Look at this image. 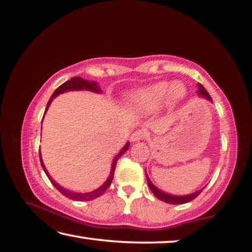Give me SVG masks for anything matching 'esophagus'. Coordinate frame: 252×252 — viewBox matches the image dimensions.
Returning a JSON list of instances; mask_svg holds the SVG:
<instances>
[{
	"mask_svg": "<svg viewBox=\"0 0 252 252\" xmlns=\"http://www.w3.org/2000/svg\"><path fill=\"white\" fill-rule=\"evenodd\" d=\"M147 132L143 129H137L135 130V132L130 135V141L132 142H138V141H142L144 140L145 137H147Z\"/></svg>",
	"mask_w": 252,
	"mask_h": 252,
	"instance_id": "esophagus-1",
	"label": "esophagus"
}]
</instances>
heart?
Masks as SVG:
<instances>
[{
    "label": "heart",
    "mask_w": 252,
    "mask_h": 252,
    "mask_svg": "<svg viewBox=\"0 0 252 252\" xmlns=\"http://www.w3.org/2000/svg\"><path fill=\"white\" fill-rule=\"evenodd\" d=\"M188 94L185 84L181 81H160L132 94L130 103L142 112H152L161 107L163 102L170 108L177 107Z\"/></svg>",
    "instance_id": "obj_1"
}]
</instances>
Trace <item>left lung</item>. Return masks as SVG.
<instances>
[{
	"label": "left lung",
	"instance_id": "1",
	"mask_svg": "<svg viewBox=\"0 0 252 252\" xmlns=\"http://www.w3.org/2000/svg\"><path fill=\"white\" fill-rule=\"evenodd\" d=\"M196 93H198V95L200 97H203V99H206L208 101L213 102V99H211L209 93L207 92V90L203 87L201 84H198V91H196ZM145 175H147V180H148V185L150 189L152 191L153 194H155L157 198L159 200H161L163 202H167V203H170V205H183V203H187L192 201L193 199H195L196 196H198L200 193L203 189H198V191L193 192V193H189V194H185V195H174V194H169V193H166L161 191V189H159L158 188L156 187L155 184L152 183L150 178H149L148 174H147V170H145Z\"/></svg>",
	"mask_w": 252,
	"mask_h": 252
}]
</instances>
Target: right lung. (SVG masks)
I'll list each match as a JSON object with an SVG mask.
<instances>
[{
  "mask_svg": "<svg viewBox=\"0 0 252 252\" xmlns=\"http://www.w3.org/2000/svg\"><path fill=\"white\" fill-rule=\"evenodd\" d=\"M71 91H90V92L97 93V94H101L102 93V90L100 89L99 84H97L96 82L87 81V79H84L82 77H74V78L69 79V81H67L65 83H63V85H60L56 91H54L53 94H52V96L50 97L49 102H47V105H46V109H45V114H46L47 109H49V107L51 105V103H52V101L56 99L58 95H60V94L65 93V92H71ZM43 118H44V117H43ZM128 148H129V142H127V143L123 147L122 150H120L117 153V155H116L114 160H112L110 174H109L107 181H105L104 183L102 184L100 188L93 189V191H91V192H85V193H79V192L70 191V189H64V188L61 187V185L58 184L57 182L54 181L52 177H51V175L49 174V171H47L46 167L44 165V162H43L41 152H39V160H41L42 168H43V170L45 171L46 176L49 177V180L51 181V183L53 184V187L56 188L58 191L61 193V194H63L64 196H67V198L71 199V200H75V201H90V200L99 198V196L103 194V193L108 189V188L110 187V184H111V182H112V178H114L115 168H116V165H117L118 159L124 155V153H125L127 150H128Z\"/></svg>",
  "mask_w": 252,
  "mask_h": 252,
  "instance_id": "right-lung-1",
  "label": "right lung"
}]
</instances>
